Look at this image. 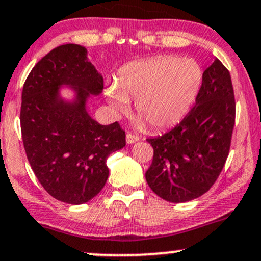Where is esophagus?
<instances>
[{"label": "esophagus", "instance_id": "1", "mask_svg": "<svg viewBox=\"0 0 261 261\" xmlns=\"http://www.w3.org/2000/svg\"><path fill=\"white\" fill-rule=\"evenodd\" d=\"M139 140H140L139 136L133 133H127V135H126V141H127V144H134V142L139 141Z\"/></svg>", "mask_w": 261, "mask_h": 261}]
</instances>
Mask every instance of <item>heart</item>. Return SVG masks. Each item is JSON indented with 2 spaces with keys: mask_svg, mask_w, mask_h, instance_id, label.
Masks as SVG:
<instances>
[{
  "mask_svg": "<svg viewBox=\"0 0 261 261\" xmlns=\"http://www.w3.org/2000/svg\"><path fill=\"white\" fill-rule=\"evenodd\" d=\"M201 82L202 70L195 60L164 55L123 67L116 87L106 95L120 112L127 111L128 100H135L136 114L155 130H164L188 114Z\"/></svg>",
  "mask_w": 261,
  "mask_h": 261,
  "instance_id": "heart-1",
  "label": "heart"
}]
</instances>
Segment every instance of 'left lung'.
<instances>
[{
  "instance_id": "1",
  "label": "left lung",
  "mask_w": 261,
  "mask_h": 261,
  "mask_svg": "<svg viewBox=\"0 0 261 261\" xmlns=\"http://www.w3.org/2000/svg\"><path fill=\"white\" fill-rule=\"evenodd\" d=\"M235 108L230 72L216 59L202 73L195 106L174 128L146 139L153 158L145 176L156 195L185 202L210 190L229 155Z\"/></svg>"
}]
</instances>
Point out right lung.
I'll list each match as a JSON object with an SVG mask.
<instances>
[{
  "label": "right lung",
  "instance_id": "add662e5",
  "mask_svg": "<svg viewBox=\"0 0 261 261\" xmlns=\"http://www.w3.org/2000/svg\"><path fill=\"white\" fill-rule=\"evenodd\" d=\"M60 84L75 87L77 103L59 100ZM102 89V76L87 61L86 48L73 43L48 52L24 81L20 112L24 151L43 189L62 202L84 204L97 195L109 177L110 153L126 145L119 122L100 125L85 109L86 96Z\"/></svg>",
  "mask_w": 261,
  "mask_h": 261
}]
</instances>
